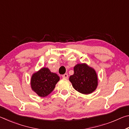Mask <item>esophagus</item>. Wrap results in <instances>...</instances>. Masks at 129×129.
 <instances>
[{
    "label": "esophagus",
    "mask_w": 129,
    "mask_h": 129,
    "mask_svg": "<svg viewBox=\"0 0 129 129\" xmlns=\"http://www.w3.org/2000/svg\"><path fill=\"white\" fill-rule=\"evenodd\" d=\"M62 77L63 78H66V79H67V78H68V75L67 73H65L62 76Z\"/></svg>",
    "instance_id": "1"
}]
</instances>
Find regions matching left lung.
<instances>
[{
	"instance_id": "obj_1",
	"label": "left lung",
	"mask_w": 129,
	"mask_h": 129,
	"mask_svg": "<svg viewBox=\"0 0 129 129\" xmlns=\"http://www.w3.org/2000/svg\"><path fill=\"white\" fill-rule=\"evenodd\" d=\"M69 81L75 90L85 94L92 93L98 85L96 72L85 64H78L74 67V74L70 76Z\"/></svg>"
}]
</instances>
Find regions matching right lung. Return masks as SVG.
Wrapping results in <instances>:
<instances>
[{"label": "right lung", "mask_w": 129, "mask_h": 129, "mask_svg": "<svg viewBox=\"0 0 129 129\" xmlns=\"http://www.w3.org/2000/svg\"><path fill=\"white\" fill-rule=\"evenodd\" d=\"M59 80V76L57 74L52 73L48 68H43L32 75L30 85L37 94L44 97L53 90Z\"/></svg>", "instance_id": "1"}]
</instances>
